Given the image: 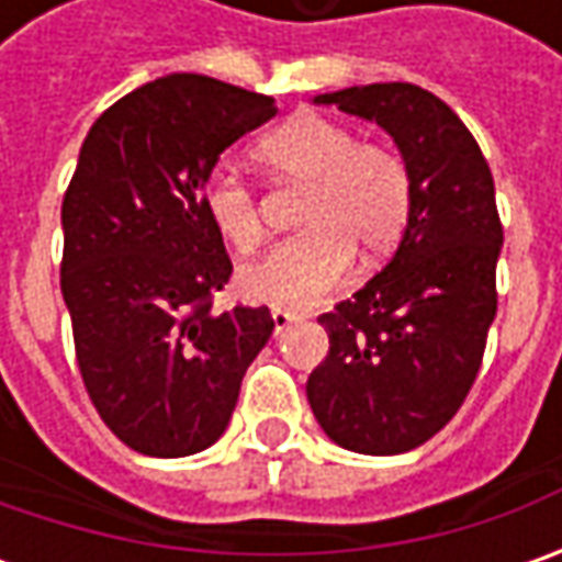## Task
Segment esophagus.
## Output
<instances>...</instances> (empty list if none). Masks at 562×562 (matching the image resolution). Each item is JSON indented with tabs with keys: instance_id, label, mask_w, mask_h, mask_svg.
Segmentation results:
<instances>
[{
	"instance_id": "1",
	"label": "esophagus",
	"mask_w": 562,
	"mask_h": 562,
	"mask_svg": "<svg viewBox=\"0 0 562 562\" xmlns=\"http://www.w3.org/2000/svg\"><path fill=\"white\" fill-rule=\"evenodd\" d=\"M296 318H300V315L293 313V310H281V306H271V322H274V331H278V335H281V331H284L288 325H293Z\"/></svg>"
}]
</instances>
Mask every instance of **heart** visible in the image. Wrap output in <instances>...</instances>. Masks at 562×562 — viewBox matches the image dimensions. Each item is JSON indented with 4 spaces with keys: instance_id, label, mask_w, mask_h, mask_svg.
<instances>
[{
    "instance_id": "obj_1",
    "label": "heart",
    "mask_w": 562,
    "mask_h": 562,
    "mask_svg": "<svg viewBox=\"0 0 562 562\" xmlns=\"http://www.w3.org/2000/svg\"><path fill=\"white\" fill-rule=\"evenodd\" d=\"M259 165L310 193L300 227L266 259L237 274L249 300L271 306H310L347 278L353 249L375 262L397 247L413 209V178L387 143H359L353 127L303 112L266 134L256 146ZM203 209L227 247L252 252L266 240L259 200L237 171H215L203 187Z\"/></svg>"
}]
</instances>
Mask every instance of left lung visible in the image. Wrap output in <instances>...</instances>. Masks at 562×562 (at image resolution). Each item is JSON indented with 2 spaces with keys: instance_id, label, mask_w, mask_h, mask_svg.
Instances as JSON below:
<instances>
[{
  "instance_id": "obj_1",
  "label": "left lung",
  "mask_w": 562,
  "mask_h": 562,
  "mask_svg": "<svg viewBox=\"0 0 562 562\" xmlns=\"http://www.w3.org/2000/svg\"><path fill=\"white\" fill-rule=\"evenodd\" d=\"M315 102L384 127L413 178L394 259L318 318L331 347L306 381L331 441L394 457L435 438L482 369L504 244L494 178L457 112L416 83L347 87Z\"/></svg>"
}]
</instances>
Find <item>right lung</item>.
Listing matches in <instances>:
<instances>
[{"label": "right lung", "instance_id": "obj_1", "mask_svg": "<svg viewBox=\"0 0 562 562\" xmlns=\"http://www.w3.org/2000/svg\"><path fill=\"white\" fill-rule=\"evenodd\" d=\"M274 99L168 75L109 105L80 146L61 203V296L77 369L102 422L146 457H190L225 435L266 306L212 310L231 278L203 187Z\"/></svg>", "mask_w": 562, "mask_h": 562}]
</instances>
